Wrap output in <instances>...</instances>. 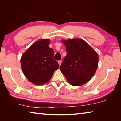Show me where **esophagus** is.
<instances>
[{"label": "esophagus", "mask_w": 121, "mask_h": 121, "mask_svg": "<svg viewBox=\"0 0 121 121\" xmlns=\"http://www.w3.org/2000/svg\"><path fill=\"white\" fill-rule=\"evenodd\" d=\"M61 62H62V61H61V60H59L58 61V63H59V65H61Z\"/></svg>", "instance_id": "obj_1"}]
</instances>
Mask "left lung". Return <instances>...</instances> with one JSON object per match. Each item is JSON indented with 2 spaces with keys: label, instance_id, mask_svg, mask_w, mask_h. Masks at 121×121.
<instances>
[{
  "label": "left lung",
  "instance_id": "1",
  "mask_svg": "<svg viewBox=\"0 0 121 121\" xmlns=\"http://www.w3.org/2000/svg\"><path fill=\"white\" fill-rule=\"evenodd\" d=\"M67 56L60 66L61 71L70 84L81 86L91 79L97 70L98 53L80 38L62 40Z\"/></svg>",
  "mask_w": 121,
  "mask_h": 121
}]
</instances>
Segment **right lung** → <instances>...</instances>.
I'll use <instances>...</instances> for the list:
<instances>
[{
  "label": "right lung",
  "mask_w": 121,
  "mask_h": 121,
  "mask_svg": "<svg viewBox=\"0 0 121 121\" xmlns=\"http://www.w3.org/2000/svg\"><path fill=\"white\" fill-rule=\"evenodd\" d=\"M48 39H42L31 45L22 55V71L30 82L43 85L50 80L59 65L53 59L54 51L49 48Z\"/></svg>",
  "instance_id": "add662e5"
}]
</instances>
